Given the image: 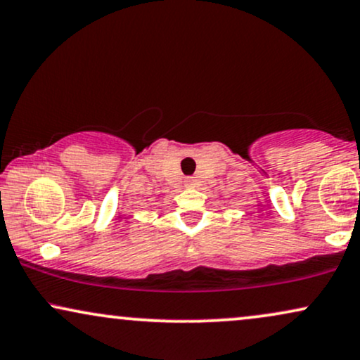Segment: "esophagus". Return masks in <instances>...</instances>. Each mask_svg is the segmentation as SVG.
Wrapping results in <instances>:
<instances>
[{"label": "esophagus", "instance_id": "esophagus-1", "mask_svg": "<svg viewBox=\"0 0 360 360\" xmlns=\"http://www.w3.org/2000/svg\"><path fill=\"white\" fill-rule=\"evenodd\" d=\"M185 187L195 188V187H197V180H195L193 176H188V179H185Z\"/></svg>", "mask_w": 360, "mask_h": 360}]
</instances>
